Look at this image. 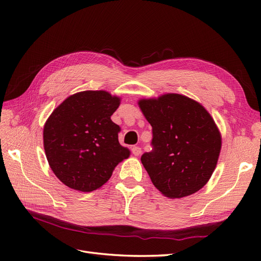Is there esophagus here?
Instances as JSON below:
<instances>
[{"mask_svg":"<svg viewBox=\"0 0 261 261\" xmlns=\"http://www.w3.org/2000/svg\"><path fill=\"white\" fill-rule=\"evenodd\" d=\"M132 151H133V154H134V155L138 156V155L141 153V148H140V147H134V148L132 149Z\"/></svg>","mask_w":261,"mask_h":261,"instance_id":"obj_1","label":"esophagus"}]
</instances>
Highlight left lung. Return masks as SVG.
Here are the masks:
<instances>
[{
    "label": "left lung",
    "instance_id": "left-lung-1",
    "mask_svg": "<svg viewBox=\"0 0 261 261\" xmlns=\"http://www.w3.org/2000/svg\"><path fill=\"white\" fill-rule=\"evenodd\" d=\"M138 105L152 126V150L140 159L152 184L169 198L198 192L215 171L221 150L211 115L197 101L177 93L141 99Z\"/></svg>",
    "mask_w": 261,
    "mask_h": 261
}]
</instances>
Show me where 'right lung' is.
I'll return each mask as SVG.
<instances>
[{
  "instance_id": "obj_1",
  "label": "right lung",
  "mask_w": 261,
  "mask_h": 261,
  "mask_svg": "<svg viewBox=\"0 0 261 261\" xmlns=\"http://www.w3.org/2000/svg\"><path fill=\"white\" fill-rule=\"evenodd\" d=\"M120 101L105 90L77 92L46 120L45 155L63 184L80 192L96 191L129 156V150L118 143L120 126L111 120Z\"/></svg>"
}]
</instances>
